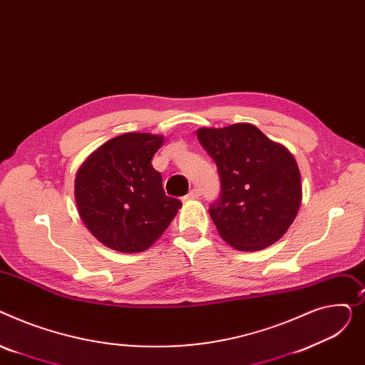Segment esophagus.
Returning a JSON list of instances; mask_svg holds the SVG:
<instances>
[{
	"instance_id": "obj_1",
	"label": "esophagus",
	"mask_w": 365,
	"mask_h": 365,
	"mask_svg": "<svg viewBox=\"0 0 365 365\" xmlns=\"http://www.w3.org/2000/svg\"><path fill=\"white\" fill-rule=\"evenodd\" d=\"M199 197H200V190L199 188H192V190H190V192L184 199L185 200H195V199H199Z\"/></svg>"
}]
</instances>
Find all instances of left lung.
I'll return each instance as SVG.
<instances>
[{
	"label": "left lung",
	"mask_w": 365,
	"mask_h": 365,
	"mask_svg": "<svg viewBox=\"0 0 365 365\" xmlns=\"http://www.w3.org/2000/svg\"><path fill=\"white\" fill-rule=\"evenodd\" d=\"M197 138L218 168L221 192L209 213L221 237L245 252L283 237L302 200L301 174L289 150L250 123L202 128Z\"/></svg>",
	"instance_id": "8db88e82"
}]
</instances>
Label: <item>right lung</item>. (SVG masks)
<instances>
[{
	"label": "right lung",
	"mask_w": 365,
	"mask_h": 365,
	"mask_svg": "<svg viewBox=\"0 0 365 365\" xmlns=\"http://www.w3.org/2000/svg\"><path fill=\"white\" fill-rule=\"evenodd\" d=\"M163 137L123 134L83 162L75 180L79 215L97 240L118 252H143L158 240L182 203L168 197L152 158Z\"/></svg>",
	"instance_id": "right-lung-1"
}]
</instances>
